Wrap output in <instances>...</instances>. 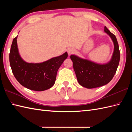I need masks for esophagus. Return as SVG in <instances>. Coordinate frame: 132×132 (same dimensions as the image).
Returning a JSON list of instances; mask_svg holds the SVG:
<instances>
[{"label": "esophagus", "instance_id": "1", "mask_svg": "<svg viewBox=\"0 0 132 132\" xmlns=\"http://www.w3.org/2000/svg\"><path fill=\"white\" fill-rule=\"evenodd\" d=\"M74 50L73 49H69L68 50V54L69 55H71L72 54H73V53H74Z\"/></svg>", "mask_w": 132, "mask_h": 132}]
</instances>
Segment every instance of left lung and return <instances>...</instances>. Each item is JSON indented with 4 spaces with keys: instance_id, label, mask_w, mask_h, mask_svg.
<instances>
[{
    "instance_id": "8db88e82",
    "label": "left lung",
    "mask_w": 132,
    "mask_h": 132,
    "mask_svg": "<svg viewBox=\"0 0 132 132\" xmlns=\"http://www.w3.org/2000/svg\"><path fill=\"white\" fill-rule=\"evenodd\" d=\"M104 31L110 36L114 44V52L109 63L99 64L74 55L70 56L78 83L86 88H93L106 85L112 79L119 66L120 54L116 36L106 27Z\"/></svg>"
}]
</instances>
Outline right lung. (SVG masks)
Returning a JSON list of instances; mask_svg holds the SVG:
<instances>
[{
    "label": "right lung",
    "mask_w": 132,
    "mask_h": 132,
    "mask_svg": "<svg viewBox=\"0 0 132 132\" xmlns=\"http://www.w3.org/2000/svg\"><path fill=\"white\" fill-rule=\"evenodd\" d=\"M13 38L10 53V63L12 73L17 80L25 87L41 91L54 85L58 69L68 58V53L40 63H29L22 60Z\"/></svg>",
    "instance_id": "right-lung-1"
}]
</instances>
